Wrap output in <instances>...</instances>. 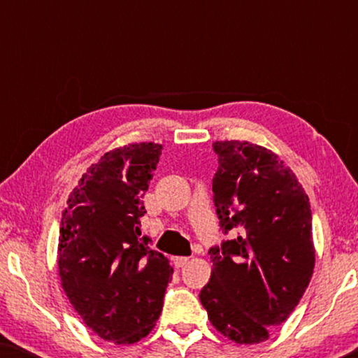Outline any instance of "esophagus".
<instances>
[{
  "instance_id": "34e87169",
  "label": "esophagus",
  "mask_w": 358,
  "mask_h": 358,
  "mask_svg": "<svg viewBox=\"0 0 358 358\" xmlns=\"http://www.w3.org/2000/svg\"><path fill=\"white\" fill-rule=\"evenodd\" d=\"M173 261H174V266H176V267H184L185 264L189 262V257H182V256H179V257H174Z\"/></svg>"
}]
</instances>
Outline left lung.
<instances>
[{"instance_id": "1", "label": "left lung", "mask_w": 358, "mask_h": 358, "mask_svg": "<svg viewBox=\"0 0 358 358\" xmlns=\"http://www.w3.org/2000/svg\"><path fill=\"white\" fill-rule=\"evenodd\" d=\"M213 202L224 234L210 248L212 277L200 301L215 329L236 344H259L285 322L315 268L311 210L305 189L271 150L215 141Z\"/></svg>"}]
</instances>
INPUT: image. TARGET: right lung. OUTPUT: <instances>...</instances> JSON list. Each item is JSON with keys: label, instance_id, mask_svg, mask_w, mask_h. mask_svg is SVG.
<instances>
[{"label": "right lung", "instance_id": "add662e5", "mask_svg": "<svg viewBox=\"0 0 358 358\" xmlns=\"http://www.w3.org/2000/svg\"><path fill=\"white\" fill-rule=\"evenodd\" d=\"M163 146L134 143L106 153L73 189L58 238L68 300L107 342L134 344L153 329L173 267L141 236L143 195Z\"/></svg>", "mask_w": 358, "mask_h": 358}]
</instances>
